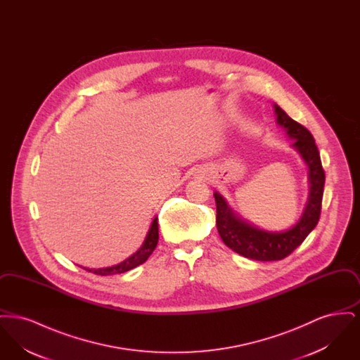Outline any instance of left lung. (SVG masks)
Listing matches in <instances>:
<instances>
[{
	"instance_id": "8db88e82",
	"label": "left lung",
	"mask_w": 360,
	"mask_h": 360,
	"mask_svg": "<svg viewBox=\"0 0 360 360\" xmlns=\"http://www.w3.org/2000/svg\"><path fill=\"white\" fill-rule=\"evenodd\" d=\"M276 122L294 139L292 147L300 153L308 166V202L301 219L290 229L269 232L239 217L217 191L213 194L217 206V231L225 245L243 257L262 262L281 260L307 239L320 220L321 201L326 184V172L314 139L305 127L290 119L278 105H274Z\"/></svg>"
}]
</instances>
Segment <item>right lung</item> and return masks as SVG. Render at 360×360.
<instances>
[{"mask_svg":"<svg viewBox=\"0 0 360 360\" xmlns=\"http://www.w3.org/2000/svg\"><path fill=\"white\" fill-rule=\"evenodd\" d=\"M158 240H159V231H158V217H155L154 221L151 224V228L146 236V240L143 243V245L137 250L136 252L134 255L125 259L124 262H121L119 264H115L112 267H105V269H86L87 271L90 273H94L97 275H113V274H121V273H125V271H129L132 269L137 267L139 264L144 263L148 257L154 252L155 247L158 244Z\"/></svg>","mask_w":360,"mask_h":360,"instance_id":"right-lung-1","label":"right lung"}]
</instances>
